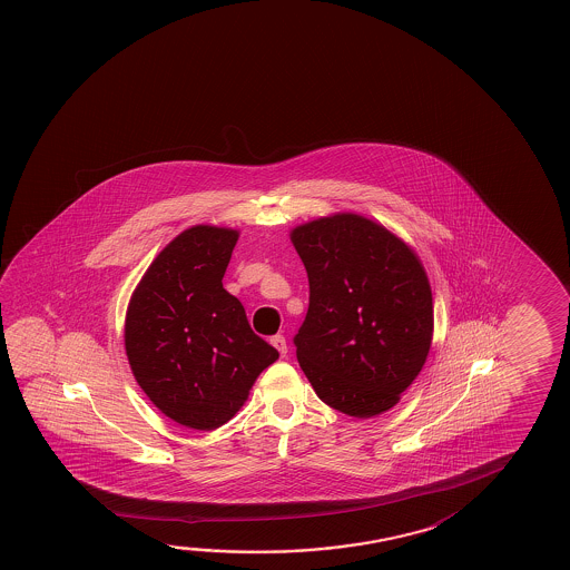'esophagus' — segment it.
Wrapping results in <instances>:
<instances>
[{
	"label": "esophagus",
	"mask_w": 570,
	"mask_h": 570,
	"mask_svg": "<svg viewBox=\"0 0 570 570\" xmlns=\"http://www.w3.org/2000/svg\"><path fill=\"white\" fill-rule=\"evenodd\" d=\"M271 344L281 352L282 357H286L288 354V344H286V337L284 336H274L271 340Z\"/></svg>",
	"instance_id": "34e87169"
}]
</instances>
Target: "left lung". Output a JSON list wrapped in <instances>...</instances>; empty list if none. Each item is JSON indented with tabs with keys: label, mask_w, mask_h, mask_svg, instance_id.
<instances>
[{
	"label": "left lung",
	"mask_w": 570,
	"mask_h": 570,
	"mask_svg": "<svg viewBox=\"0 0 570 570\" xmlns=\"http://www.w3.org/2000/svg\"><path fill=\"white\" fill-rule=\"evenodd\" d=\"M309 306L294 337L299 367L330 407L367 420L392 410L433 340L430 278L415 250L355 213L292 228Z\"/></svg>",
	"instance_id": "1"
}]
</instances>
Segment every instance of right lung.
I'll use <instances>...</instances> for the list:
<instances>
[{"label":"right lung","instance_id":"right-lung-1","mask_svg":"<svg viewBox=\"0 0 570 570\" xmlns=\"http://www.w3.org/2000/svg\"><path fill=\"white\" fill-rule=\"evenodd\" d=\"M240 233L196 225L150 262L129 299L125 352L160 413L190 430L233 420L278 352L256 336L223 276Z\"/></svg>","mask_w":570,"mask_h":570}]
</instances>
